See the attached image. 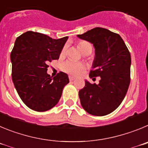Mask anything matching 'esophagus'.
Listing matches in <instances>:
<instances>
[{"mask_svg":"<svg viewBox=\"0 0 148 148\" xmlns=\"http://www.w3.org/2000/svg\"><path fill=\"white\" fill-rule=\"evenodd\" d=\"M69 80H70V81H73V80H74V79H75V77H73V76H69Z\"/></svg>","mask_w":148,"mask_h":148,"instance_id":"34e87169","label":"esophagus"}]
</instances>
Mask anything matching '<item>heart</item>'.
I'll list each match as a JSON object with an SVG mask.
<instances>
[{
    "label": "heart",
    "mask_w": 148,
    "mask_h": 148,
    "mask_svg": "<svg viewBox=\"0 0 148 148\" xmlns=\"http://www.w3.org/2000/svg\"><path fill=\"white\" fill-rule=\"evenodd\" d=\"M77 46L81 51V52L85 55H88L92 52L93 47L90 42L86 40H80L77 42ZM68 46L65 45L62 49H61L60 56L61 58L64 57L67 51ZM86 65L80 62H75V61L68 60L63 62L61 64L60 69L62 71L67 73V74H72V75H78L82 71L86 69Z\"/></svg>",
    "instance_id": "1"
}]
</instances>
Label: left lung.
Instances as JSON below:
<instances>
[{
    "label": "left lung",
    "mask_w": 148,
    "mask_h": 148,
    "mask_svg": "<svg viewBox=\"0 0 148 148\" xmlns=\"http://www.w3.org/2000/svg\"><path fill=\"white\" fill-rule=\"evenodd\" d=\"M77 37L94 44L95 58L89 77H100L97 85L86 80L79 91L81 105L91 115H108L119 107L128 89L130 51L119 34L104 28H94Z\"/></svg>",
    "instance_id": "8db88e82"
}]
</instances>
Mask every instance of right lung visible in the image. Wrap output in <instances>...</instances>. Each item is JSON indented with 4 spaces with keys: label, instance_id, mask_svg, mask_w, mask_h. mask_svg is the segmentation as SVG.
Returning a JSON list of instances; mask_svg holds the SVG:
<instances>
[{
    "label": "right lung",
    "instance_id": "add662e5",
    "mask_svg": "<svg viewBox=\"0 0 148 148\" xmlns=\"http://www.w3.org/2000/svg\"><path fill=\"white\" fill-rule=\"evenodd\" d=\"M68 37L53 39L29 31L16 39L11 52L12 78L17 92L27 107L38 112L52 108L59 102L69 77L60 71L51 78L48 63L58 60Z\"/></svg>",
    "mask_w": 148,
    "mask_h": 148
}]
</instances>
